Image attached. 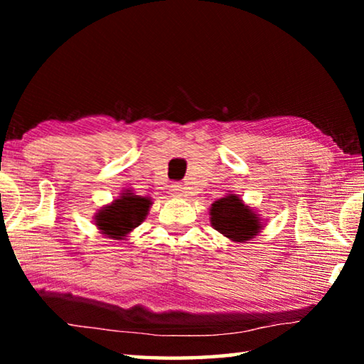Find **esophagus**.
<instances>
[{
	"label": "esophagus",
	"instance_id": "34e87169",
	"mask_svg": "<svg viewBox=\"0 0 364 364\" xmlns=\"http://www.w3.org/2000/svg\"><path fill=\"white\" fill-rule=\"evenodd\" d=\"M170 191H171V196H173V197H183L184 196V188L181 186V184H171Z\"/></svg>",
	"mask_w": 364,
	"mask_h": 364
}]
</instances>
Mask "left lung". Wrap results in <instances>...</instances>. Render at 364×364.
<instances>
[{
  "mask_svg": "<svg viewBox=\"0 0 364 364\" xmlns=\"http://www.w3.org/2000/svg\"><path fill=\"white\" fill-rule=\"evenodd\" d=\"M212 225L232 241L244 242L260 230L257 215L245 207L237 196H226L212 205Z\"/></svg>",
  "mask_w": 364,
  "mask_h": 364,
  "instance_id": "8db88e82",
  "label": "left lung"
}]
</instances>
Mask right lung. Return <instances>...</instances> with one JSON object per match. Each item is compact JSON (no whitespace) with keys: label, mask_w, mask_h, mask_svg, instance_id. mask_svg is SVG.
<instances>
[{"label":"right lung","mask_w":364,"mask_h":364,"mask_svg":"<svg viewBox=\"0 0 364 364\" xmlns=\"http://www.w3.org/2000/svg\"><path fill=\"white\" fill-rule=\"evenodd\" d=\"M149 205L151 200L146 197L133 194L122 196L112 205L97 213L96 225L106 236L120 239L144 220Z\"/></svg>","instance_id":"1"}]
</instances>
